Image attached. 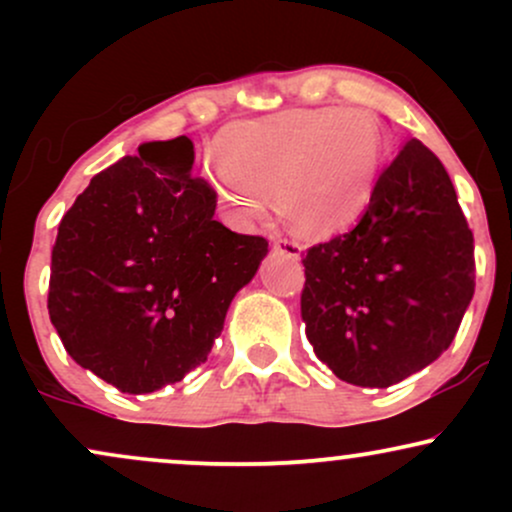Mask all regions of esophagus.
<instances>
[{
  "instance_id": "34e87169",
  "label": "esophagus",
  "mask_w": 512,
  "mask_h": 512,
  "mask_svg": "<svg viewBox=\"0 0 512 512\" xmlns=\"http://www.w3.org/2000/svg\"><path fill=\"white\" fill-rule=\"evenodd\" d=\"M274 250L281 252V255L291 257V260H301V248H298L296 243H291V240L279 238V240H276V243H274Z\"/></svg>"
}]
</instances>
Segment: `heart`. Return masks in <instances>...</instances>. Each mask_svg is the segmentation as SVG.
<instances>
[{
  "label": "heart",
  "instance_id": "1",
  "mask_svg": "<svg viewBox=\"0 0 512 512\" xmlns=\"http://www.w3.org/2000/svg\"><path fill=\"white\" fill-rule=\"evenodd\" d=\"M383 156V127L366 110H286L223 129L209 182L231 221H260L276 195L296 236L327 240L366 214Z\"/></svg>",
  "mask_w": 512,
  "mask_h": 512
}]
</instances>
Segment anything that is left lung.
<instances>
[{
    "label": "left lung",
    "mask_w": 512,
    "mask_h": 512,
    "mask_svg": "<svg viewBox=\"0 0 512 512\" xmlns=\"http://www.w3.org/2000/svg\"><path fill=\"white\" fill-rule=\"evenodd\" d=\"M301 315L344 383L390 387L433 363L474 296V236L448 170L409 139L354 231L305 255Z\"/></svg>",
    "instance_id": "8db88e82"
}]
</instances>
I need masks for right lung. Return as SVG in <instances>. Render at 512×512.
I'll return each instance as SVG.
<instances>
[{
	"mask_svg": "<svg viewBox=\"0 0 512 512\" xmlns=\"http://www.w3.org/2000/svg\"><path fill=\"white\" fill-rule=\"evenodd\" d=\"M192 166L187 137L139 144L76 197L52 248L48 310L64 349L127 395L207 361L269 252L214 219V190Z\"/></svg>",
	"mask_w": 512,
	"mask_h": 512,
	"instance_id": "1",
	"label": "right lung"
}]
</instances>
